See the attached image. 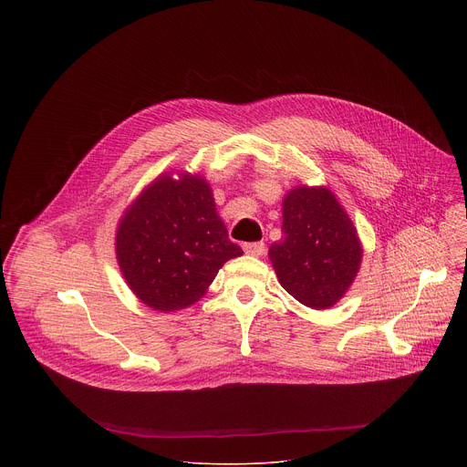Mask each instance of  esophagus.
Wrapping results in <instances>:
<instances>
[{"instance_id":"esophagus-1","label":"esophagus","mask_w":467,"mask_h":467,"mask_svg":"<svg viewBox=\"0 0 467 467\" xmlns=\"http://www.w3.org/2000/svg\"><path fill=\"white\" fill-rule=\"evenodd\" d=\"M244 251L251 256H262L265 251V245L262 242H251V244H244Z\"/></svg>"}]
</instances>
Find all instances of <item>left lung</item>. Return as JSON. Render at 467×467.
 <instances>
[{
	"mask_svg": "<svg viewBox=\"0 0 467 467\" xmlns=\"http://www.w3.org/2000/svg\"><path fill=\"white\" fill-rule=\"evenodd\" d=\"M357 227L327 186H296L283 199V240L270 245L281 286L305 306L325 310L353 285L362 262Z\"/></svg>",
	"mask_w": 467,
	"mask_h": 467,
	"instance_id": "8db88e82",
	"label": "left lung"
}]
</instances>
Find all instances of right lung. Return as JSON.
<instances>
[{"instance_id": "add662e5", "label": "right lung", "mask_w": 467, "mask_h": 467, "mask_svg": "<svg viewBox=\"0 0 467 467\" xmlns=\"http://www.w3.org/2000/svg\"><path fill=\"white\" fill-rule=\"evenodd\" d=\"M240 254L218 216L211 184L188 171L151 181L116 231V260L127 286L159 312L192 306L222 265Z\"/></svg>"}]
</instances>
